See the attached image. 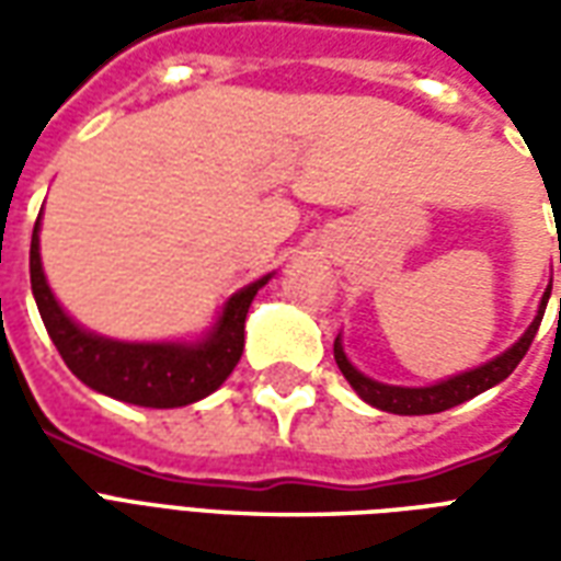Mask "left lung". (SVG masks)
<instances>
[{"label":"left lung","instance_id":"8db88e82","mask_svg":"<svg viewBox=\"0 0 561 561\" xmlns=\"http://www.w3.org/2000/svg\"><path fill=\"white\" fill-rule=\"evenodd\" d=\"M550 285H553V282H550ZM547 300H550V288H547V294H543L541 309H538V316H535V321H531V328L519 336L517 345H511L505 354H499V357L490 360V364L478 366V369H471V373H462V376L447 378V381L433 385V388H390V385H378V381H373V378L360 376V373L348 364V357H345V352H342L340 340L333 342V357H336V366H340V373L345 376V381L357 390V397L369 402V405L381 409V412H390V414L445 412V409H454V405H459V402H466L471 400V397L483 393V390H490L493 385H499V381H505V378L517 369L519 360H523L526 352H529L535 333H538V328H541Z\"/></svg>","mask_w":561,"mask_h":561}]
</instances>
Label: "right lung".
<instances>
[{"mask_svg":"<svg viewBox=\"0 0 561 561\" xmlns=\"http://www.w3.org/2000/svg\"><path fill=\"white\" fill-rule=\"evenodd\" d=\"M38 221L32 231L30 245V279L35 304L56 352L62 354L66 366L87 388L107 393L114 400L144 405V409H176L209 397L233 366L240 364L245 342V312L255 300L261 285L270 276L245 285L221 309L216 330L197 345H176V342H114L104 336H92L80 330L56 304L47 288L38 255Z\"/></svg>","mask_w":561,"mask_h":561,"instance_id":"obj_1","label":"right lung"}]
</instances>
